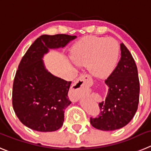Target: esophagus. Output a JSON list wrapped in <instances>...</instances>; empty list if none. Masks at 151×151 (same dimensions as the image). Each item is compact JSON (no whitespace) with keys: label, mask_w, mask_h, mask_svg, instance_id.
<instances>
[{"label":"esophagus","mask_w":151,"mask_h":151,"mask_svg":"<svg viewBox=\"0 0 151 151\" xmlns=\"http://www.w3.org/2000/svg\"><path fill=\"white\" fill-rule=\"evenodd\" d=\"M86 83H91V80L89 77L85 75L82 76L78 79L73 86L70 92V99L72 101H77L83 95L85 90V85Z\"/></svg>","instance_id":"34e87169"}]
</instances>
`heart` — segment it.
<instances>
[{
  "instance_id": "heart-1",
  "label": "heart",
  "mask_w": 151,
  "mask_h": 151,
  "mask_svg": "<svg viewBox=\"0 0 151 151\" xmlns=\"http://www.w3.org/2000/svg\"><path fill=\"white\" fill-rule=\"evenodd\" d=\"M118 53V44L112 38L88 36L73 47L71 57L77 65L89 66L93 76L103 78L115 68Z\"/></svg>"
}]
</instances>
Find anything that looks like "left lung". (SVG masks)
<instances>
[{
  "mask_svg": "<svg viewBox=\"0 0 151 151\" xmlns=\"http://www.w3.org/2000/svg\"><path fill=\"white\" fill-rule=\"evenodd\" d=\"M121 56L116 68L105 80L109 88L105 101L99 103V115L90 118V123L96 129L110 131L122 128L137 111L140 90L137 66L123 43Z\"/></svg>",
  "mask_w": 151,
  "mask_h": 151,
  "instance_id": "left-lung-1",
  "label": "left lung"
}]
</instances>
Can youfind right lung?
<instances>
[{
	"mask_svg": "<svg viewBox=\"0 0 151 151\" xmlns=\"http://www.w3.org/2000/svg\"><path fill=\"white\" fill-rule=\"evenodd\" d=\"M76 36L42 35L22 57L14 78L12 106L20 122L39 132L60 129L65 109L71 104L68 96L71 81L53 75L44 65L49 49L63 47Z\"/></svg>",
	"mask_w": 151,
	"mask_h": 151,
	"instance_id": "1",
	"label": "right lung"
}]
</instances>
